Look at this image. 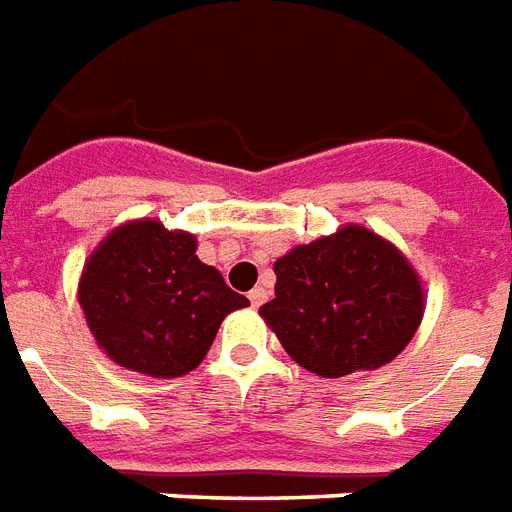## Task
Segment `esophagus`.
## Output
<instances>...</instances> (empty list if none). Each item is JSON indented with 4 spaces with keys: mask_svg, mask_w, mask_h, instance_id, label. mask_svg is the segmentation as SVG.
Wrapping results in <instances>:
<instances>
[{
    "mask_svg": "<svg viewBox=\"0 0 512 512\" xmlns=\"http://www.w3.org/2000/svg\"><path fill=\"white\" fill-rule=\"evenodd\" d=\"M268 301V290L266 287H255V290H252V293H249V304L255 306H263Z\"/></svg>",
    "mask_w": 512,
    "mask_h": 512,
    "instance_id": "obj_1",
    "label": "esophagus"
}]
</instances>
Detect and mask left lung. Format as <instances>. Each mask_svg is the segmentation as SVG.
<instances>
[{
    "instance_id": "obj_1",
    "label": "left lung",
    "mask_w": 512,
    "mask_h": 512,
    "mask_svg": "<svg viewBox=\"0 0 512 512\" xmlns=\"http://www.w3.org/2000/svg\"><path fill=\"white\" fill-rule=\"evenodd\" d=\"M260 306L287 355L320 377L391 363L423 320V285L399 249L361 225L290 249Z\"/></svg>"
}]
</instances>
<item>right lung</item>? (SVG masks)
<instances>
[{"label":"right lung","mask_w":512,"mask_h":512,"mask_svg":"<svg viewBox=\"0 0 512 512\" xmlns=\"http://www.w3.org/2000/svg\"><path fill=\"white\" fill-rule=\"evenodd\" d=\"M195 249L192 233L138 219L102 238L86 260L78 304L113 363L181 377L206 358L227 314L249 306Z\"/></svg>","instance_id":"1"}]
</instances>
